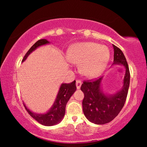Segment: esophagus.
Here are the masks:
<instances>
[{
	"mask_svg": "<svg viewBox=\"0 0 147 147\" xmlns=\"http://www.w3.org/2000/svg\"><path fill=\"white\" fill-rule=\"evenodd\" d=\"M81 86H82V82L80 81V80H77L76 81V86H77V90L80 89Z\"/></svg>",
	"mask_w": 147,
	"mask_h": 147,
	"instance_id": "esophagus-1",
	"label": "esophagus"
}]
</instances>
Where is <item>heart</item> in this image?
<instances>
[{"label":"heart","mask_w":147,"mask_h":147,"mask_svg":"<svg viewBox=\"0 0 147 147\" xmlns=\"http://www.w3.org/2000/svg\"><path fill=\"white\" fill-rule=\"evenodd\" d=\"M70 63H80V70L84 76L93 78L103 72L107 65L110 52L105 45L91 42L75 44L67 53Z\"/></svg>","instance_id":"1"}]
</instances>
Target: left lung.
<instances>
[{"label":"left lung","mask_w":147,"mask_h":147,"mask_svg":"<svg viewBox=\"0 0 147 147\" xmlns=\"http://www.w3.org/2000/svg\"><path fill=\"white\" fill-rule=\"evenodd\" d=\"M114 50L113 65H121L125 69L121 90L113 94L105 92L102 86L103 77L91 82H84L81 90L84 97L82 102L84 116L96 124L108 123L116 117L125 103L130 83L129 66L122 51L112 45Z\"/></svg>","instance_id":"1"}]
</instances>
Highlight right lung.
<instances>
[{
    "instance_id": "right-lung-1",
    "label": "right lung",
    "mask_w": 147,
    "mask_h": 147,
    "mask_svg": "<svg viewBox=\"0 0 147 147\" xmlns=\"http://www.w3.org/2000/svg\"><path fill=\"white\" fill-rule=\"evenodd\" d=\"M50 43V42L47 39L39 40L31 47L25 55L23 62L27 59L30 53L35 51L37 48ZM76 90L75 80L68 84L62 83L54 103L48 112L44 113H34L26 107L24 102H23V104L28 113L40 124L47 126H54L59 123L63 119L65 112L66 104Z\"/></svg>"
}]
</instances>
